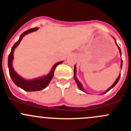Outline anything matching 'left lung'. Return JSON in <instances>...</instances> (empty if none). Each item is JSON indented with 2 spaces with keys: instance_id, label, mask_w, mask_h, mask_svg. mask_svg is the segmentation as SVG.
<instances>
[{
  "instance_id": "8db88e82",
  "label": "left lung",
  "mask_w": 131,
  "mask_h": 131,
  "mask_svg": "<svg viewBox=\"0 0 131 131\" xmlns=\"http://www.w3.org/2000/svg\"><path fill=\"white\" fill-rule=\"evenodd\" d=\"M113 39H114V40H115V43H116V45H117V47H118V50H119L120 54H121V55H122V54H121V48H120V47H118V44H117V42H116V40H115V38L113 37ZM122 59H121V68H122ZM76 73H77V70H76V64H75V68H74V76H73V77H74V79H75V82H76L77 84V86H78V88H79V89H80V91H83V92H85V93H87V92H85V90H84V87H83L82 84H81V82H80L79 81V80H78L77 77V76H76ZM120 77H121V73H120L119 75H118V77H117V79H116V80H115V82L113 83V85H112V86H111V87H110V88H108V89H107V90L105 91V92H104L103 93V94H105V93H106V92H108V91H109L110 90V89H112V88H113V87H115V85H116V84H117V83H118V80H119V79H120ZM101 94H100V95H101Z\"/></svg>"
}]
</instances>
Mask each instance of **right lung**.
Masks as SVG:
<instances>
[{
	"mask_svg": "<svg viewBox=\"0 0 131 131\" xmlns=\"http://www.w3.org/2000/svg\"><path fill=\"white\" fill-rule=\"evenodd\" d=\"M39 28L35 27L34 28H31L30 30H28L23 32L21 35L19 37V40L17 41L14 46H13L10 51V54L9 55L8 57V68H9V75H10V78H11L13 82L16 84L18 87L21 88L23 90L26 91H41L42 89H45L50 82L51 81L52 79L54 77V72L55 69H56V67L58 64H61L63 63V61H59L56 63V64H54L52 67V69L51 70L50 72L47 75H44V76L36 78V79H31V80H27L25 79L24 78L21 77L20 75H18L15 70H14V68L13 67V61L14 59V51L15 50L16 47L19 45L20 43L21 40L23 38L25 35H27V34H30V33L35 31L37 30Z\"/></svg>",
	"mask_w": 131,
	"mask_h": 131,
	"instance_id": "add662e5",
	"label": "right lung"
}]
</instances>
